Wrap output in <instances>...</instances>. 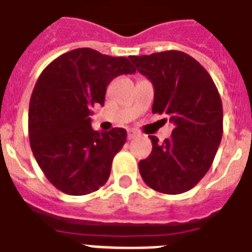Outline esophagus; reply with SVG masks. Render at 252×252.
<instances>
[{
	"label": "esophagus",
	"mask_w": 252,
	"mask_h": 252,
	"mask_svg": "<svg viewBox=\"0 0 252 252\" xmlns=\"http://www.w3.org/2000/svg\"><path fill=\"white\" fill-rule=\"evenodd\" d=\"M136 137H138V133L134 132V130H129L128 132V140H133V138H136Z\"/></svg>",
	"instance_id": "esophagus-1"
}]
</instances>
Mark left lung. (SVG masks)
<instances>
[{
    "label": "left lung",
    "instance_id": "1",
    "mask_svg": "<svg viewBox=\"0 0 252 252\" xmlns=\"http://www.w3.org/2000/svg\"><path fill=\"white\" fill-rule=\"evenodd\" d=\"M138 72L154 85L153 114H167L172 134L153 144L140 160L141 177L151 189L181 194L197 185L211 167L222 137V103L210 73L179 50L130 55Z\"/></svg>",
    "mask_w": 252,
    "mask_h": 252
}]
</instances>
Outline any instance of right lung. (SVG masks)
Listing matches in <instances>:
<instances>
[{
    "instance_id": "obj_1",
    "label": "right lung",
    "mask_w": 252,
    "mask_h": 252,
    "mask_svg": "<svg viewBox=\"0 0 252 252\" xmlns=\"http://www.w3.org/2000/svg\"><path fill=\"white\" fill-rule=\"evenodd\" d=\"M136 68L126 57L89 48L64 53L41 72L30 101L31 149L46 179L69 195H85L106 184L126 130L92 128V107L105 103L112 79Z\"/></svg>"
}]
</instances>
